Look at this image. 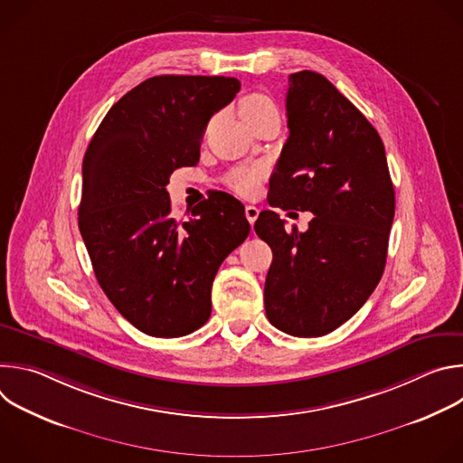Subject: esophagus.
<instances>
[{
  "instance_id": "1",
  "label": "esophagus",
  "mask_w": 463,
  "mask_h": 463,
  "mask_svg": "<svg viewBox=\"0 0 463 463\" xmlns=\"http://www.w3.org/2000/svg\"><path fill=\"white\" fill-rule=\"evenodd\" d=\"M258 214H260V209H258V207H254V205H247V207H245V218L249 220L250 225L258 220Z\"/></svg>"
}]
</instances>
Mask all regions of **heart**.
<instances>
[{
    "mask_svg": "<svg viewBox=\"0 0 463 463\" xmlns=\"http://www.w3.org/2000/svg\"><path fill=\"white\" fill-rule=\"evenodd\" d=\"M240 109H241V117L243 118H252V117L261 115L263 111L277 109V106H275V102L269 97L261 95V93H252V95H249V97H245L241 100ZM261 174H263L261 168H240V170H234L227 177V184L234 192H238L241 195H249V194H252L256 190Z\"/></svg>",
    "mask_w": 463,
    "mask_h": 463,
    "instance_id": "heart-1",
    "label": "heart"
}]
</instances>
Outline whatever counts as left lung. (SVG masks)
<instances>
[{
  "label": "left lung",
  "instance_id": "obj_1",
  "mask_svg": "<svg viewBox=\"0 0 463 463\" xmlns=\"http://www.w3.org/2000/svg\"><path fill=\"white\" fill-rule=\"evenodd\" d=\"M289 137L269 179L271 207L307 211L306 232L261 211L254 231L273 250L263 302L269 322L320 337L352 318L379 284L395 195L383 141L326 77L289 75Z\"/></svg>",
  "mask_w": 463,
  "mask_h": 463
}]
</instances>
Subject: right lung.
<instances>
[{
    "label": "right lung",
    "mask_w": 463,
    "mask_h": 463,
    "mask_svg": "<svg viewBox=\"0 0 463 463\" xmlns=\"http://www.w3.org/2000/svg\"><path fill=\"white\" fill-rule=\"evenodd\" d=\"M240 91L232 77H152L102 118L82 163L79 229L118 313L152 337H183L211 317L222 261L247 238L243 205L216 192L172 216L174 170L200 161L211 117Z\"/></svg>",
    "instance_id": "right-lung-1"
}]
</instances>
